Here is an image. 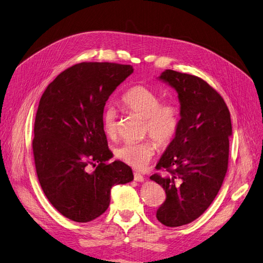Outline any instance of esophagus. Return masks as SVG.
I'll use <instances>...</instances> for the list:
<instances>
[{
  "label": "esophagus",
  "instance_id": "obj_1",
  "mask_svg": "<svg viewBox=\"0 0 263 263\" xmlns=\"http://www.w3.org/2000/svg\"><path fill=\"white\" fill-rule=\"evenodd\" d=\"M134 179H135V181H136V182H144V180H145L144 176H142V174H140L139 172H135L134 173Z\"/></svg>",
  "mask_w": 263,
  "mask_h": 263
}]
</instances>
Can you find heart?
I'll return each mask as SVG.
<instances>
[{"label": "heart", "instance_id": "b5f03b06", "mask_svg": "<svg viewBox=\"0 0 263 263\" xmlns=\"http://www.w3.org/2000/svg\"><path fill=\"white\" fill-rule=\"evenodd\" d=\"M122 104L132 112L146 119L145 132L161 146L168 145L180 127V113L172 103L161 104L159 95L145 85H135L122 97ZM103 128L108 137L117 134L116 110L108 107L103 115ZM158 150L154 139L127 141L116 150V156L135 169H142L150 162Z\"/></svg>", "mask_w": 263, "mask_h": 263}]
</instances>
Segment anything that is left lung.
<instances>
[{"mask_svg":"<svg viewBox=\"0 0 263 263\" xmlns=\"http://www.w3.org/2000/svg\"><path fill=\"white\" fill-rule=\"evenodd\" d=\"M158 79L178 93L180 127L156 165L171 176L150 180L166 194L158 220L178 227L200 217L216 197L227 172L232 121L224 100L202 79L173 70Z\"/></svg>","mask_w":263,"mask_h":263,"instance_id":"1","label":"left lung"}]
</instances>
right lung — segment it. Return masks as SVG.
<instances>
[{
  "instance_id": "obj_1",
  "label": "right lung",
  "mask_w": 263,
  "mask_h": 263,
  "mask_svg": "<svg viewBox=\"0 0 263 263\" xmlns=\"http://www.w3.org/2000/svg\"><path fill=\"white\" fill-rule=\"evenodd\" d=\"M134 72L129 65L82 62L61 72L39 101L33 153L45 195L63 216L86 222L109 206L110 190L134 180L133 170L113 158L103 128L105 103ZM99 165L93 173L90 163Z\"/></svg>"
}]
</instances>
